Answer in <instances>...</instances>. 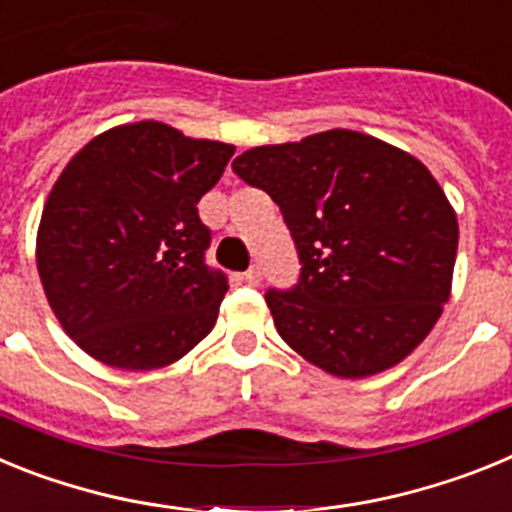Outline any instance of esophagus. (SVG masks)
<instances>
[{"mask_svg": "<svg viewBox=\"0 0 512 512\" xmlns=\"http://www.w3.org/2000/svg\"><path fill=\"white\" fill-rule=\"evenodd\" d=\"M243 279H246V282L251 284V287H259L261 279H264V274H261L259 266H251V269H248L246 274H243Z\"/></svg>", "mask_w": 512, "mask_h": 512, "instance_id": "34e87169", "label": "esophagus"}]
</instances>
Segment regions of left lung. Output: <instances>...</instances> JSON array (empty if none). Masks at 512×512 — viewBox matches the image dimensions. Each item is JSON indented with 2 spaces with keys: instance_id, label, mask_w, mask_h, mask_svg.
<instances>
[{
  "instance_id": "1",
  "label": "left lung",
  "mask_w": 512,
  "mask_h": 512,
  "mask_svg": "<svg viewBox=\"0 0 512 512\" xmlns=\"http://www.w3.org/2000/svg\"><path fill=\"white\" fill-rule=\"evenodd\" d=\"M233 171L277 202L300 256V282L266 292L279 336L343 379L413 354L449 300L459 246L431 171L343 128L251 148Z\"/></svg>"
}]
</instances>
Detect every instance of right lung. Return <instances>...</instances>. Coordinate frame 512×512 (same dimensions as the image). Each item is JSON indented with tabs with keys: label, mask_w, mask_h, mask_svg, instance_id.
Here are the masks:
<instances>
[{
	"label": "right lung",
	"mask_w": 512,
	"mask_h": 512,
	"mask_svg": "<svg viewBox=\"0 0 512 512\" xmlns=\"http://www.w3.org/2000/svg\"><path fill=\"white\" fill-rule=\"evenodd\" d=\"M233 153L143 120L97 135L66 164L35 259L48 305L81 351L151 372L210 333L228 279L205 264L210 228L197 202Z\"/></svg>",
	"instance_id": "right-lung-1"
}]
</instances>
